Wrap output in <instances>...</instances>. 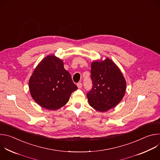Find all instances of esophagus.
<instances>
[{
  "label": "esophagus",
  "instance_id": "esophagus-1",
  "mask_svg": "<svg viewBox=\"0 0 160 160\" xmlns=\"http://www.w3.org/2000/svg\"><path fill=\"white\" fill-rule=\"evenodd\" d=\"M77 87H78V88H82V83H81V82H79V83H77Z\"/></svg>",
  "mask_w": 160,
  "mask_h": 160
}]
</instances>
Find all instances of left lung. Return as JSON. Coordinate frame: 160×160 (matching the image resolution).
<instances>
[{"label":"left lung","mask_w":160,"mask_h":160,"mask_svg":"<svg viewBox=\"0 0 160 160\" xmlns=\"http://www.w3.org/2000/svg\"><path fill=\"white\" fill-rule=\"evenodd\" d=\"M90 73L93 86L87 94L89 105L102 112L115 108L126 90V80L120 68L106 58L93 61Z\"/></svg>","instance_id":"8db88e82"}]
</instances>
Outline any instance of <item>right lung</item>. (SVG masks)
<instances>
[{"mask_svg":"<svg viewBox=\"0 0 160 160\" xmlns=\"http://www.w3.org/2000/svg\"><path fill=\"white\" fill-rule=\"evenodd\" d=\"M28 84L33 100L49 110L64 106L78 88L70 73L64 69L63 61L54 55H48L39 62Z\"/></svg>","mask_w":160,"mask_h":160,"instance_id":"right-lung-1","label":"right lung"}]
</instances>
